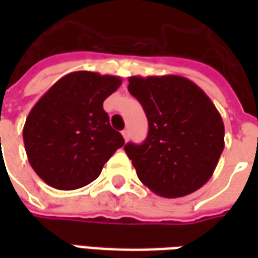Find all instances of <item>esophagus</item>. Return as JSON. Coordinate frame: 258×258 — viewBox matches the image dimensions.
I'll list each match as a JSON object with an SVG mask.
<instances>
[{
    "instance_id": "obj_1",
    "label": "esophagus",
    "mask_w": 258,
    "mask_h": 258,
    "mask_svg": "<svg viewBox=\"0 0 258 258\" xmlns=\"http://www.w3.org/2000/svg\"><path fill=\"white\" fill-rule=\"evenodd\" d=\"M121 134H123V138L125 141H128V138H130V131L128 130H124L123 133H121Z\"/></svg>"
}]
</instances>
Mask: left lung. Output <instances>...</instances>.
I'll return each mask as SVG.
<instances>
[{
    "label": "left lung",
    "instance_id": "left-lung-1",
    "mask_svg": "<svg viewBox=\"0 0 258 258\" xmlns=\"http://www.w3.org/2000/svg\"><path fill=\"white\" fill-rule=\"evenodd\" d=\"M128 83L149 123L144 144L124 146L141 182L163 198L202 188L224 151V123L214 103L181 76H133Z\"/></svg>",
    "mask_w": 258,
    "mask_h": 258
}]
</instances>
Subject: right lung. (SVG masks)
Here are the masks:
<instances>
[{"instance_id":"right-lung-1","label":"right lung","mask_w":258,"mask_h":258,"mask_svg":"<svg viewBox=\"0 0 258 258\" xmlns=\"http://www.w3.org/2000/svg\"><path fill=\"white\" fill-rule=\"evenodd\" d=\"M121 84L116 76L73 72L58 80L26 118L23 141L29 163L52 188L73 190L92 182L124 145L112 128L103 101Z\"/></svg>"}]
</instances>
